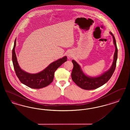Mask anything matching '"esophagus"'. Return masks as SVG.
<instances>
[{
    "mask_svg": "<svg viewBox=\"0 0 130 130\" xmlns=\"http://www.w3.org/2000/svg\"><path fill=\"white\" fill-rule=\"evenodd\" d=\"M67 56H68V58H71L73 57V54H72L71 53H69L67 55Z\"/></svg>",
    "mask_w": 130,
    "mask_h": 130,
    "instance_id": "34e87169",
    "label": "esophagus"
}]
</instances>
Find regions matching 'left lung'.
Segmentation results:
<instances>
[{
	"label": "left lung",
	"instance_id": "1",
	"mask_svg": "<svg viewBox=\"0 0 130 130\" xmlns=\"http://www.w3.org/2000/svg\"><path fill=\"white\" fill-rule=\"evenodd\" d=\"M113 38V42L115 46V52L113 60L111 67L107 71L98 76L91 77L85 74L82 71L80 66L74 60H72L74 67L72 72V78L74 83L81 88L84 90H93L103 85L111 77L116 67L118 58V48L115 37L111 32H110Z\"/></svg>",
	"mask_w": 130,
	"mask_h": 130
}]
</instances>
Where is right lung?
<instances>
[{
  "mask_svg": "<svg viewBox=\"0 0 130 130\" xmlns=\"http://www.w3.org/2000/svg\"><path fill=\"white\" fill-rule=\"evenodd\" d=\"M16 39L12 50V61L15 72L20 82L32 89H40L47 86L53 81L55 72L67 59L66 56L49 64L43 71L37 74H30L21 69L19 65L15 52Z\"/></svg>",
  "mask_w": 130,
  "mask_h": 130,
  "instance_id": "add662e5",
  "label": "right lung"
}]
</instances>
